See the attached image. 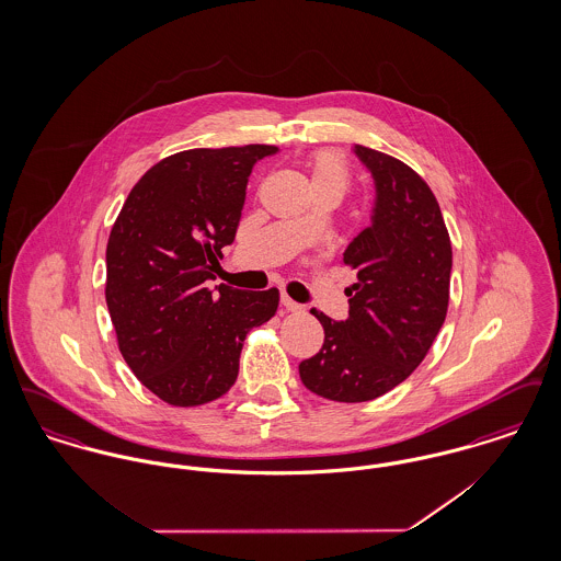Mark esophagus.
I'll use <instances>...</instances> for the list:
<instances>
[{
	"label": "esophagus",
	"instance_id": "esophagus-1",
	"mask_svg": "<svg viewBox=\"0 0 561 561\" xmlns=\"http://www.w3.org/2000/svg\"><path fill=\"white\" fill-rule=\"evenodd\" d=\"M282 305H284L288 311H302V309H305L300 302L293 300L288 294H282Z\"/></svg>",
	"mask_w": 561,
	"mask_h": 561
}]
</instances>
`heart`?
<instances>
[{"mask_svg":"<svg viewBox=\"0 0 561 561\" xmlns=\"http://www.w3.org/2000/svg\"><path fill=\"white\" fill-rule=\"evenodd\" d=\"M311 183L316 187H339L343 193L348 185L347 161L336 151H318L311 158Z\"/></svg>","mask_w":561,"mask_h":561,"instance_id":"obj_1","label":"heart"}]
</instances>
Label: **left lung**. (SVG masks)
Returning <instances> with one entry per match:
<instances>
[{
	"instance_id": "8db88e82",
	"label": "left lung",
	"mask_w": 561,
	"mask_h": 561,
	"mask_svg": "<svg viewBox=\"0 0 561 561\" xmlns=\"http://www.w3.org/2000/svg\"><path fill=\"white\" fill-rule=\"evenodd\" d=\"M374 181L370 225L345 250L357 273L348 288V318L323 325L320 353L300 362L302 385L332 401L374 400L419 368L442 330L453 245L439 204L405 163L355 145Z\"/></svg>"
}]
</instances>
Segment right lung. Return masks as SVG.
Returning a JSON list of instances; mask_svg holds the SVG:
<instances>
[{
	"label": "right lung",
	"mask_w": 561,
	"mask_h": 561,
	"mask_svg": "<svg viewBox=\"0 0 561 561\" xmlns=\"http://www.w3.org/2000/svg\"><path fill=\"white\" fill-rule=\"evenodd\" d=\"M279 149H188L134 185L107 243L108 316L136 378L172 405L225 396L250 328L271 320L279 293L208 288L233 243L254 163Z\"/></svg>",
	"instance_id": "obj_1"
}]
</instances>
